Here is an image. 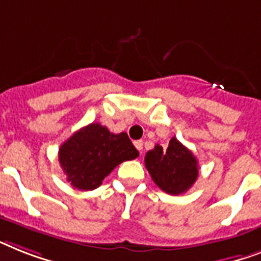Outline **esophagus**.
Listing matches in <instances>:
<instances>
[{"mask_svg":"<svg viewBox=\"0 0 261 261\" xmlns=\"http://www.w3.org/2000/svg\"><path fill=\"white\" fill-rule=\"evenodd\" d=\"M135 146L139 149V152L141 153L143 152V141L141 140H137V141H135Z\"/></svg>","mask_w":261,"mask_h":261,"instance_id":"34e87169","label":"esophagus"}]
</instances>
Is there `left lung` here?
<instances>
[{"mask_svg":"<svg viewBox=\"0 0 261 261\" xmlns=\"http://www.w3.org/2000/svg\"><path fill=\"white\" fill-rule=\"evenodd\" d=\"M145 167L154 184L169 195L187 192L199 176V164L193 153L176 137H172L167 149L154 145L145 154Z\"/></svg>","mask_w":261,"mask_h":261,"instance_id":"1","label":"left lung"}]
</instances>
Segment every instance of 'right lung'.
<instances>
[{"label": "right lung", "instance_id": "right-lung-1", "mask_svg": "<svg viewBox=\"0 0 261 261\" xmlns=\"http://www.w3.org/2000/svg\"><path fill=\"white\" fill-rule=\"evenodd\" d=\"M137 156L125 132L115 135L98 122L73 133L58 149L66 180L80 191L96 189L118 164Z\"/></svg>", "mask_w": 261, "mask_h": 261}]
</instances>
